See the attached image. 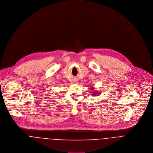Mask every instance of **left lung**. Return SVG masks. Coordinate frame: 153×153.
<instances>
[{
  "mask_svg": "<svg viewBox=\"0 0 153 153\" xmlns=\"http://www.w3.org/2000/svg\"><path fill=\"white\" fill-rule=\"evenodd\" d=\"M94 95H97V94H94Z\"/></svg>",
  "mask_w": 153,
  "mask_h": 153,
  "instance_id": "8db88e82",
  "label": "left lung"
}]
</instances>
